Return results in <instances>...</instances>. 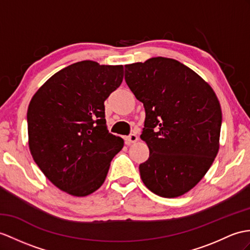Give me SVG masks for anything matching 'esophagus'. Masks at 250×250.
I'll return each mask as SVG.
<instances>
[{
	"mask_svg": "<svg viewBox=\"0 0 250 250\" xmlns=\"http://www.w3.org/2000/svg\"><path fill=\"white\" fill-rule=\"evenodd\" d=\"M137 141H138V136L135 135V133H131V135L127 136L125 138V142H126L127 145H130L132 143H136Z\"/></svg>",
	"mask_w": 250,
	"mask_h": 250,
	"instance_id": "obj_1",
	"label": "esophagus"
}]
</instances>
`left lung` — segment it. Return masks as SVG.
Returning a JSON list of instances; mask_svg holds the SVG:
<instances>
[{"mask_svg":"<svg viewBox=\"0 0 250 250\" xmlns=\"http://www.w3.org/2000/svg\"><path fill=\"white\" fill-rule=\"evenodd\" d=\"M125 81L143 103L141 139L149 157L139 166L156 195H184L203 179L220 149L222 109L210 84L177 60L153 57L125 65Z\"/></svg>","mask_w":250,"mask_h":250,"instance_id":"obj_1","label":"left lung"}]
</instances>
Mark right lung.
Returning <instances> with one entry per match:
<instances>
[{
    "label": "right lung",
    "instance_id": "add662e5",
    "mask_svg": "<svg viewBox=\"0 0 250 250\" xmlns=\"http://www.w3.org/2000/svg\"><path fill=\"white\" fill-rule=\"evenodd\" d=\"M123 65L83 60L58 71L27 110L33 159L54 186L83 197L104 184L124 140L107 129L104 102L123 82Z\"/></svg>",
    "mask_w": 250,
    "mask_h": 250
}]
</instances>
